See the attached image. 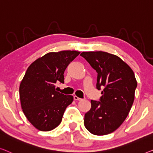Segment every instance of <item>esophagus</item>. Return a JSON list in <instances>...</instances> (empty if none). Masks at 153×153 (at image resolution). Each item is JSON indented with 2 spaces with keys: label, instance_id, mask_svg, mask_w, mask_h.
<instances>
[{
  "label": "esophagus",
  "instance_id": "esophagus-1",
  "mask_svg": "<svg viewBox=\"0 0 153 153\" xmlns=\"http://www.w3.org/2000/svg\"><path fill=\"white\" fill-rule=\"evenodd\" d=\"M74 98L75 100H77V101H81V100H82V99L79 98V97L76 96V95H75V96L74 97Z\"/></svg>",
  "mask_w": 153,
  "mask_h": 153
}]
</instances>
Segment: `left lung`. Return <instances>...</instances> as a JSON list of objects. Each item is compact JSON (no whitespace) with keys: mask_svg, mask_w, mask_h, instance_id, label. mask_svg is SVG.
I'll use <instances>...</instances> for the list:
<instances>
[{"mask_svg":"<svg viewBox=\"0 0 153 153\" xmlns=\"http://www.w3.org/2000/svg\"><path fill=\"white\" fill-rule=\"evenodd\" d=\"M96 71L100 101L91 100V108L84 115V126L91 133L104 135L113 133L126 120L133 105L137 86L131 68L115 55L104 51L80 54Z\"/></svg>","mask_w":153,"mask_h":153,"instance_id":"8db88e82","label":"left lung"}]
</instances>
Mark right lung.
<instances>
[{
    "mask_svg": "<svg viewBox=\"0 0 153 153\" xmlns=\"http://www.w3.org/2000/svg\"><path fill=\"white\" fill-rule=\"evenodd\" d=\"M80 52H50L38 58L27 69L19 88L22 111L33 126L42 131L54 129L62 122L72 95L56 91V84L64 83V73Z\"/></svg>",
    "mask_w": 153,
    "mask_h": 153,
    "instance_id": "obj_1",
    "label": "right lung"
}]
</instances>
